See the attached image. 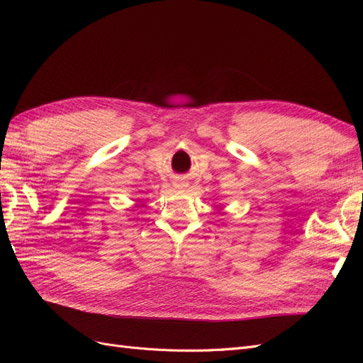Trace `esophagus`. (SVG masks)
<instances>
[{
    "label": "esophagus",
    "mask_w": 363,
    "mask_h": 363,
    "mask_svg": "<svg viewBox=\"0 0 363 363\" xmlns=\"http://www.w3.org/2000/svg\"><path fill=\"white\" fill-rule=\"evenodd\" d=\"M174 186H175V188H179V189H182V188H184V186H186V182H184V180H175Z\"/></svg>",
    "instance_id": "esophagus-1"
}]
</instances>
